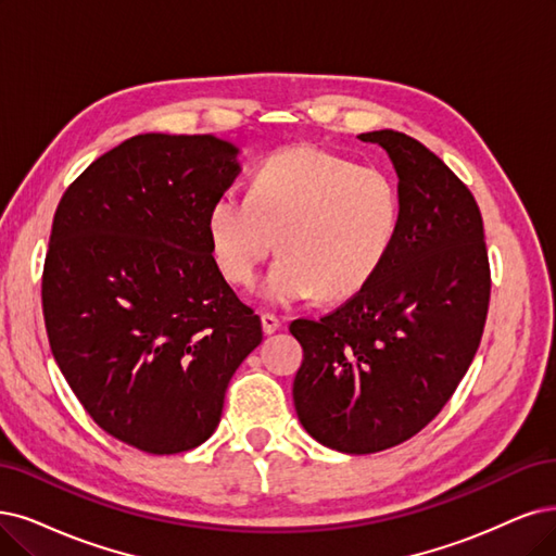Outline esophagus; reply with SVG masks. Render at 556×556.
Masks as SVG:
<instances>
[{
	"instance_id": "34e87169",
	"label": "esophagus",
	"mask_w": 556,
	"mask_h": 556,
	"mask_svg": "<svg viewBox=\"0 0 556 556\" xmlns=\"http://www.w3.org/2000/svg\"><path fill=\"white\" fill-rule=\"evenodd\" d=\"M261 325L265 334H273L281 327V318H277L275 314H261Z\"/></svg>"
}]
</instances>
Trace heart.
Segmentation results:
<instances>
[{
  "label": "heart",
  "mask_w": 556,
  "mask_h": 556,
  "mask_svg": "<svg viewBox=\"0 0 556 556\" xmlns=\"http://www.w3.org/2000/svg\"><path fill=\"white\" fill-rule=\"evenodd\" d=\"M205 226L222 273L236 286L256 281L279 238L281 258L261 286L267 304L343 300L371 283L392 254L401 194L380 167L293 147L261 164L252 192L222 190Z\"/></svg>",
  "instance_id": "1"
}]
</instances>
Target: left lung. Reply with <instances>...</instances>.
I'll return each instance as SVG.
<instances>
[{"instance_id":"8db88e82","label":"left lung","mask_w":556,"mask_h":556,"mask_svg":"<svg viewBox=\"0 0 556 556\" xmlns=\"http://www.w3.org/2000/svg\"><path fill=\"white\" fill-rule=\"evenodd\" d=\"M394 164L401 226L371 283L320 320L298 318V419L341 454L396 446L438 417L477 355L490 267L471 192L424 143L362 132Z\"/></svg>"}]
</instances>
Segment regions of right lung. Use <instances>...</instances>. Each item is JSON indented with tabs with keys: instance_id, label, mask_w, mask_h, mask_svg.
Returning a JSON list of instances; mask_svg holds the SVG:
<instances>
[{
	"instance_id": "right-lung-1",
	"label": "right lung",
	"mask_w": 556,
	"mask_h": 556,
	"mask_svg": "<svg viewBox=\"0 0 556 556\" xmlns=\"http://www.w3.org/2000/svg\"><path fill=\"white\" fill-rule=\"evenodd\" d=\"M238 153L213 135H137L56 205L43 267L52 355L91 419L147 454L208 440L229 380L263 339L205 226Z\"/></svg>"
}]
</instances>
